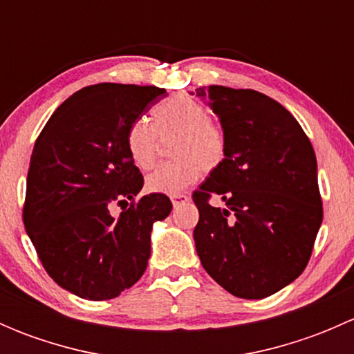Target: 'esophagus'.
I'll return each instance as SVG.
<instances>
[{
	"mask_svg": "<svg viewBox=\"0 0 354 354\" xmlns=\"http://www.w3.org/2000/svg\"><path fill=\"white\" fill-rule=\"evenodd\" d=\"M188 198H190V197H188V194H174V195H171V202H173V205H180L181 202H187Z\"/></svg>",
	"mask_w": 354,
	"mask_h": 354,
	"instance_id": "esophagus-1",
	"label": "esophagus"
}]
</instances>
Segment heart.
I'll return each mask as SVG.
<instances>
[{
  "label": "heart",
  "instance_id": "1",
  "mask_svg": "<svg viewBox=\"0 0 354 354\" xmlns=\"http://www.w3.org/2000/svg\"><path fill=\"white\" fill-rule=\"evenodd\" d=\"M152 123L137 120L128 127L124 145L131 162L151 169L159 152V137L171 142L173 160L159 164L145 183L154 194H180L202 178L203 169L212 171L227 154V137L209 109L190 95H174L154 106Z\"/></svg>",
  "mask_w": 354,
  "mask_h": 354
}]
</instances>
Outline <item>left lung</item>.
<instances>
[{
	"label": "left lung",
	"mask_w": 354,
	"mask_h": 354,
	"mask_svg": "<svg viewBox=\"0 0 354 354\" xmlns=\"http://www.w3.org/2000/svg\"><path fill=\"white\" fill-rule=\"evenodd\" d=\"M219 116L227 154L194 192L203 269L231 295L260 299L305 270L322 224L317 157L289 111L252 88H198ZM216 194L224 209L209 205Z\"/></svg>",
	"instance_id": "left-lung-1"
}]
</instances>
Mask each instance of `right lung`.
Returning a JSON list of instances; mask_svg holds the SVG:
<instances>
[{"instance_id": "add662e5", "label": "right lung", "mask_w": 354, "mask_h": 354, "mask_svg": "<svg viewBox=\"0 0 354 354\" xmlns=\"http://www.w3.org/2000/svg\"><path fill=\"white\" fill-rule=\"evenodd\" d=\"M162 97L154 85L84 87L35 140L25 230L49 277L80 298L111 299L133 286L147 269L152 224L173 209L162 194L135 198L144 176L124 145L128 127ZM113 205H124L118 218Z\"/></svg>"}]
</instances>
